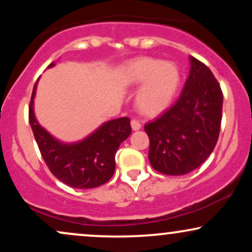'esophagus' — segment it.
<instances>
[{"label":"esophagus","instance_id":"obj_1","mask_svg":"<svg viewBox=\"0 0 252 252\" xmlns=\"http://www.w3.org/2000/svg\"><path fill=\"white\" fill-rule=\"evenodd\" d=\"M131 129L132 130H140L141 129V123L138 122V121H136V120H132L131 121Z\"/></svg>","mask_w":252,"mask_h":252}]
</instances>
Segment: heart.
<instances>
[{
	"label": "heart",
	"mask_w": 252,
	"mask_h": 252,
	"mask_svg": "<svg viewBox=\"0 0 252 252\" xmlns=\"http://www.w3.org/2000/svg\"><path fill=\"white\" fill-rule=\"evenodd\" d=\"M122 82L138 88L135 106L144 116H156L169 108L181 84V73L173 63L156 58H138L126 66Z\"/></svg>",
	"instance_id": "1"
}]
</instances>
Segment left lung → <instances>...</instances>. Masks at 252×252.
I'll return each instance as SVG.
<instances>
[{"label":"left lung","instance_id":"obj_1","mask_svg":"<svg viewBox=\"0 0 252 252\" xmlns=\"http://www.w3.org/2000/svg\"><path fill=\"white\" fill-rule=\"evenodd\" d=\"M190 70L174 105L144 126L149 162L166 175L198 168L215 149L220 131L222 92L206 65L189 57Z\"/></svg>","mask_w":252,"mask_h":252}]
</instances>
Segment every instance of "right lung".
Masks as SVG:
<instances>
[{
    "label": "right lung",
    "mask_w": 252,
    "mask_h": 252,
    "mask_svg": "<svg viewBox=\"0 0 252 252\" xmlns=\"http://www.w3.org/2000/svg\"><path fill=\"white\" fill-rule=\"evenodd\" d=\"M54 65L52 63L48 68ZM36 88L37 82L30 103V123L42 158L52 174L78 189H94L108 182L116 167L115 155L118 147L131 134L129 118L108 121L78 142H63L37 122L34 114Z\"/></svg>",
    "instance_id": "obj_1"
}]
</instances>
